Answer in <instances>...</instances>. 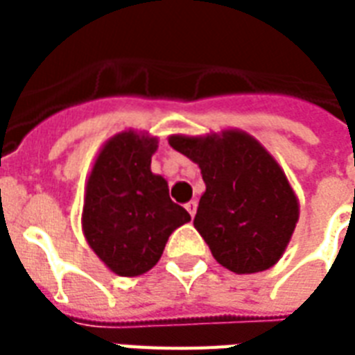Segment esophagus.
Instances as JSON below:
<instances>
[{"mask_svg":"<svg viewBox=\"0 0 355 355\" xmlns=\"http://www.w3.org/2000/svg\"><path fill=\"white\" fill-rule=\"evenodd\" d=\"M186 211H188V213H190V216H196V211H198V201H188V203H186Z\"/></svg>","mask_w":355,"mask_h":355,"instance_id":"34e87169","label":"esophagus"}]
</instances>
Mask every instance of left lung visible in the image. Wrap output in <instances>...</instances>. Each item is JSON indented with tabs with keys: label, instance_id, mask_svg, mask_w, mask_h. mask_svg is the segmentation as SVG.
<instances>
[{
	"label": "left lung",
	"instance_id": "1",
	"mask_svg": "<svg viewBox=\"0 0 355 355\" xmlns=\"http://www.w3.org/2000/svg\"><path fill=\"white\" fill-rule=\"evenodd\" d=\"M169 144L200 165L205 192L193 226L216 262L236 274L274 266L298 223V200L266 148L238 129L173 135Z\"/></svg>",
	"mask_w": 355,
	"mask_h": 355
}]
</instances>
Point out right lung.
I'll return each mask as SVG.
<instances>
[{
  "instance_id": "obj_1",
  "label": "right lung",
  "mask_w": 355,
  "mask_h": 355,
  "mask_svg": "<svg viewBox=\"0 0 355 355\" xmlns=\"http://www.w3.org/2000/svg\"><path fill=\"white\" fill-rule=\"evenodd\" d=\"M155 150V137L117 132L96 155L85 186V239L123 277L154 268L171 234L190 220L188 211L169 198L167 180L150 169Z\"/></svg>"
}]
</instances>
